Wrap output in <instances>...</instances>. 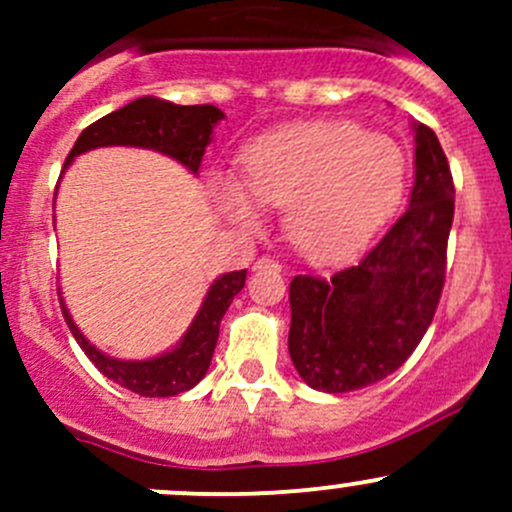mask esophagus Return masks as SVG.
Listing matches in <instances>:
<instances>
[{"label": "esophagus", "mask_w": 512, "mask_h": 512, "mask_svg": "<svg viewBox=\"0 0 512 512\" xmlns=\"http://www.w3.org/2000/svg\"><path fill=\"white\" fill-rule=\"evenodd\" d=\"M255 270H275V272H280L282 265L277 260H272V257H260V260L255 262Z\"/></svg>", "instance_id": "34e87169"}]
</instances>
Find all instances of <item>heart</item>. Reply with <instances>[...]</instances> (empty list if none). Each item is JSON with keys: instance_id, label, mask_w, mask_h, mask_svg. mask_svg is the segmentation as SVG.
Wrapping results in <instances>:
<instances>
[{"instance_id": "1", "label": "heart", "mask_w": 512, "mask_h": 512, "mask_svg": "<svg viewBox=\"0 0 512 512\" xmlns=\"http://www.w3.org/2000/svg\"><path fill=\"white\" fill-rule=\"evenodd\" d=\"M240 183L218 175L220 213L257 227L260 205L287 208V235L302 252L339 257L369 242L399 208L409 178L404 148L354 123H302L270 133L242 156Z\"/></svg>"}]
</instances>
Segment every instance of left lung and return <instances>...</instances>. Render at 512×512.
I'll use <instances>...</instances> for the list:
<instances>
[{
	"label": "left lung",
	"instance_id": "obj_1",
	"mask_svg": "<svg viewBox=\"0 0 512 512\" xmlns=\"http://www.w3.org/2000/svg\"><path fill=\"white\" fill-rule=\"evenodd\" d=\"M409 208L356 265L289 282V356L324 394L394 374L418 347L441 299L453 225V178L436 133L414 121Z\"/></svg>",
	"mask_w": 512,
	"mask_h": 512
}]
</instances>
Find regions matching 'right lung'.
<instances>
[{"label": "right lung", "mask_w": 512, "mask_h": 512, "mask_svg": "<svg viewBox=\"0 0 512 512\" xmlns=\"http://www.w3.org/2000/svg\"><path fill=\"white\" fill-rule=\"evenodd\" d=\"M225 118V113L215 106H178L158 96H141L126 103L118 111L98 118L91 123L71 148L64 170L84 153L108 146H131L148 148V151L163 153V156L178 160L180 165L198 175L203 163L205 148L213 143L215 126ZM247 270L225 272L210 282L193 322L185 329L183 337L175 347L165 349L163 354L148 356V359H118L91 344L71 317L64 297L59 289V302L64 309V319L71 334L84 349V354L94 361V366L106 379L123 389L133 391L148 399H165L178 396L200 384L210 369L215 344H218L220 322H223L227 307L235 294L245 287Z\"/></svg>", "instance_id": "1"}]
</instances>
